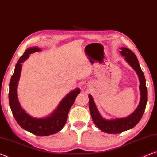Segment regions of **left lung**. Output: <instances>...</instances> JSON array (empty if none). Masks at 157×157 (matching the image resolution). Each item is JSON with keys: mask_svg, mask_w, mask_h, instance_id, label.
Returning <instances> with one entry per match:
<instances>
[{"mask_svg": "<svg viewBox=\"0 0 157 157\" xmlns=\"http://www.w3.org/2000/svg\"><path fill=\"white\" fill-rule=\"evenodd\" d=\"M121 54L124 57L126 62L134 68L139 76L140 99L139 106L131 115L126 118L107 120L100 115L91 95H89V107L93 121L101 131L108 134H120L136 126L142 118L147 102V90L145 85V78L136 56L131 50L127 48H121Z\"/></svg>", "mask_w": 157, "mask_h": 157, "instance_id": "left-lung-1", "label": "left lung"}]
</instances>
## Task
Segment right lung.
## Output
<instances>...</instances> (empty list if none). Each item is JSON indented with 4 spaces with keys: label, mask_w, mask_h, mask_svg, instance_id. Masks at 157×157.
I'll list each match as a JSON object with an SVG mask.
<instances>
[{
    "label": "right lung",
    "mask_w": 157,
    "mask_h": 157,
    "mask_svg": "<svg viewBox=\"0 0 157 157\" xmlns=\"http://www.w3.org/2000/svg\"><path fill=\"white\" fill-rule=\"evenodd\" d=\"M41 50L38 47L29 48L18 61L10 82L9 103L15 120L23 129L36 136H46L56 134L63 128L67 121L68 111L75 102L77 95L80 93V89L77 88L66 95L55 110L48 116L37 118L26 113L21 107L17 96L18 82L22 69L21 63L28 59L32 53Z\"/></svg>",
    "instance_id": "obj_1"
}]
</instances>
